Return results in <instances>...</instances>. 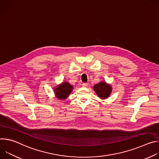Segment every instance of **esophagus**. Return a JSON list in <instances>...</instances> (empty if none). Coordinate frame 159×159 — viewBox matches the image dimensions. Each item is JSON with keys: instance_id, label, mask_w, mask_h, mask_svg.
<instances>
[{"instance_id": "1", "label": "esophagus", "mask_w": 159, "mask_h": 159, "mask_svg": "<svg viewBox=\"0 0 159 159\" xmlns=\"http://www.w3.org/2000/svg\"><path fill=\"white\" fill-rule=\"evenodd\" d=\"M88 85H89V84H88V83H83V84H82V86H83V87H87V86H88Z\"/></svg>"}]
</instances>
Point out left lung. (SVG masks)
I'll use <instances>...</instances> for the list:
<instances>
[{
	"mask_svg": "<svg viewBox=\"0 0 159 159\" xmlns=\"http://www.w3.org/2000/svg\"><path fill=\"white\" fill-rule=\"evenodd\" d=\"M94 90L100 98L105 99L110 96L112 87L111 85L102 81L98 84H95L94 85Z\"/></svg>",
	"mask_w": 159,
	"mask_h": 159,
	"instance_id": "8db88e82",
	"label": "left lung"
}]
</instances>
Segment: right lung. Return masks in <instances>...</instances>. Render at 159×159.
Instances as JSON below:
<instances>
[{"instance_id":"1","label":"right lung","mask_w":159,"mask_h":159,"mask_svg":"<svg viewBox=\"0 0 159 159\" xmlns=\"http://www.w3.org/2000/svg\"><path fill=\"white\" fill-rule=\"evenodd\" d=\"M73 85L69 82H64L54 88V92L57 98L61 100L66 99L69 97L73 89Z\"/></svg>"}]
</instances>
